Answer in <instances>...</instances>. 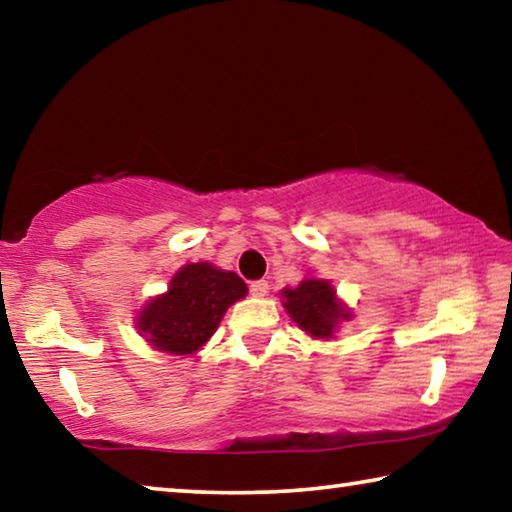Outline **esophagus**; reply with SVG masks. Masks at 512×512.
Segmentation results:
<instances>
[{"instance_id": "esophagus-1", "label": "esophagus", "mask_w": 512, "mask_h": 512, "mask_svg": "<svg viewBox=\"0 0 512 512\" xmlns=\"http://www.w3.org/2000/svg\"><path fill=\"white\" fill-rule=\"evenodd\" d=\"M250 293H253L255 298H264L266 293H268V282H266V280L250 282Z\"/></svg>"}]
</instances>
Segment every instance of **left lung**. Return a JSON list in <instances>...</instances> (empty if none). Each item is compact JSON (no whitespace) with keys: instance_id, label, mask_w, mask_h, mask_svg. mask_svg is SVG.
<instances>
[{"instance_id":"8db88e82","label":"left lung","mask_w":512,"mask_h":512,"mask_svg":"<svg viewBox=\"0 0 512 512\" xmlns=\"http://www.w3.org/2000/svg\"><path fill=\"white\" fill-rule=\"evenodd\" d=\"M284 307L300 329L318 339H329L334 329L350 314L334 296V289L325 280H302L296 289H284Z\"/></svg>"}]
</instances>
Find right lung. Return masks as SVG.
I'll return each instance as SVG.
<instances>
[{
  "label": "right lung",
  "instance_id": "1",
  "mask_svg": "<svg viewBox=\"0 0 512 512\" xmlns=\"http://www.w3.org/2000/svg\"><path fill=\"white\" fill-rule=\"evenodd\" d=\"M237 273L212 264H187L173 275L169 291L151 300L137 318L146 341L171 354H192L214 334L232 302L246 296Z\"/></svg>",
  "mask_w": 512,
  "mask_h": 512
}]
</instances>
